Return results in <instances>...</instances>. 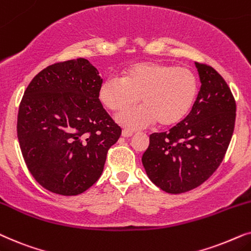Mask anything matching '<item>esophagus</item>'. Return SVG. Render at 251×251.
<instances>
[{"mask_svg":"<svg viewBox=\"0 0 251 251\" xmlns=\"http://www.w3.org/2000/svg\"><path fill=\"white\" fill-rule=\"evenodd\" d=\"M133 131H131V129H127V128H125V129H123V136H125V138H128V136H132L133 135Z\"/></svg>","mask_w":251,"mask_h":251,"instance_id":"34e87169","label":"esophagus"}]
</instances>
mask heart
Returning <instances> with one entry per match:
<instances>
[{"label":"heart","mask_w":251,"mask_h":251,"mask_svg":"<svg viewBox=\"0 0 251 251\" xmlns=\"http://www.w3.org/2000/svg\"><path fill=\"white\" fill-rule=\"evenodd\" d=\"M198 91L199 81L192 70L143 62L125 70L123 78H106L100 87L99 98L110 111H122L140 98L143 105L125 110L117 117L124 126L139 128L153 122L162 126L181 122L192 109Z\"/></svg>","instance_id":"b5f03b06"}]
</instances>
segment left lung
<instances>
[{"mask_svg": "<svg viewBox=\"0 0 251 251\" xmlns=\"http://www.w3.org/2000/svg\"><path fill=\"white\" fill-rule=\"evenodd\" d=\"M201 88L190 112L168 132L152 133L142 164L150 180L170 194L192 190L218 169L234 132L236 103L212 66L195 62Z\"/></svg>", "mask_w": 251, "mask_h": 251, "instance_id": "8db88e82", "label": "left lung"}]
</instances>
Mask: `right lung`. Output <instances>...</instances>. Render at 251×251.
Here are the masks:
<instances>
[{
	"instance_id": "right-lung-1",
	"label": "right lung",
	"mask_w": 251,
	"mask_h": 251,
	"mask_svg": "<svg viewBox=\"0 0 251 251\" xmlns=\"http://www.w3.org/2000/svg\"><path fill=\"white\" fill-rule=\"evenodd\" d=\"M102 79L85 58L39 72L18 110L17 135L28 171L43 188L65 196L98 181L122 128L99 99Z\"/></svg>"
}]
</instances>
